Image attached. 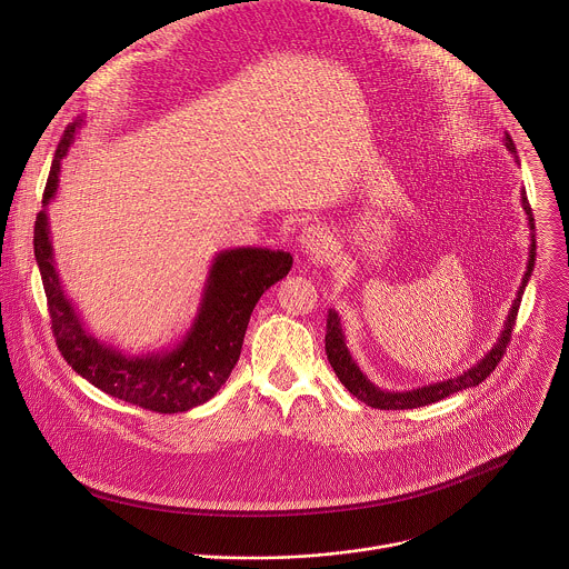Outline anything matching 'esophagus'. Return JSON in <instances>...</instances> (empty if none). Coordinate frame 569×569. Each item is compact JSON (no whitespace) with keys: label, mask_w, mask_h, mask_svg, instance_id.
Instances as JSON below:
<instances>
[{"label":"esophagus","mask_w":569,"mask_h":569,"mask_svg":"<svg viewBox=\"0 0 569 569\" xmlns=\"http://www.w3.org/2000/svg\"><path fill=\"white\" fill-rule=\"evenodd\" d=\"M299 243H301V250L312 259H328L335 250L330 232L326 228L315 227V224L301 232Z\"/></svg>","instance_id":"1"}]
</instances>
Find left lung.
I'll list each match as a JSON object with an SVG mask.
<instances>
[{"mask_svg":"<svg viewBox=\"0 0 569 569\" xmlns=\"http://www.w3.org/2000/svg\"><path fill=\"white\" fill-rule=\"evenodd\" d=\"M506 147L510 153H517L515 151V142L512 138L506 133ZM521 207L523 211L528 213V227H530V252H528V268H526V274H523V281L517 290V299L508 312V319L503 323V330L499 335L497 342L492 345V349L477 362L472 365L470 369H466L463 373L449 378V380H442V382H433V385H427V387H420V389H411V391H385L380 387H376L365 373L362 369L358 367V362L351 358L349 349H347V342H345V335H342L341 317L337 310H330L328 312V335H326V353H328V360L335 369V373L339 376L345 389L356 396L360 402H365L367 407H373V409H385V411H396V409H418V407H427V405H433L438 400H445L447 396H453L461 389H468V387H477L479 382H483L492 369L499 365V360L503 358L506 353V345L510 342V335L515 330V323H517V312H519V306H521V297H523V290L530 281V274L535 270V257H537V241H535V218H532V211H530V204H528V198H526V189L521 191Z\"/></svg>","mask_w":569,"mask_h":569,"instance_id":"left-lung-1","label":"left lung"}]
</instances>
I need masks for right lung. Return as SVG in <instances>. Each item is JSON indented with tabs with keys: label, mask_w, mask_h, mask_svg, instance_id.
I'll return each instance as SVG.
<instances>
[{
	"label": "right lung",
	"mask_w": 569,
	"mask_h": 569,
	"mask_svg": "<svg viewBox=\"0 0 569 569\" xmlns=\"http://www.w3.org/2000/svg\"><path fill=\"white\" fill-rule=\"evenodd\" d=\"M83 118L68 124L57 147L34 222V257L41 272L52 335L68 365L88 382L122 402L156 413H182L211 400L239 360L241 342L259 297L292 268V254L270 248L218 252L209 270L198 317L173 349L127 356L92 332L74 312L54 268L46 207L59 189L61 160Z\"/></svg>",
	"instance_id": "add662e5"
}]
</instances>
